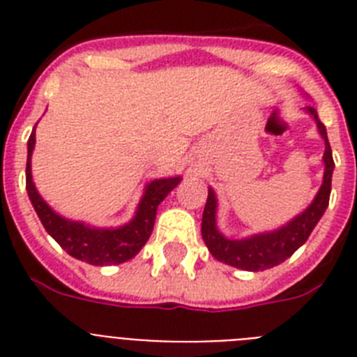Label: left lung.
Wrapping results in <instances>:
<instances>
[{
	"mask_svg": "<svg viewBox=\"0 0 357 357\" xmlns=\"http://www.w3.org/2000/svg\"><path fill=\"white\" fill-rule=\"evenodd\" d=\"M307 113L313 114L317 120V128L321 131L322 139L326 142V150H324V181L315 196V200L302 215L291 220L287 226L271 231V234L254 235V237L241 238V241H231L220 235L215 222V213H217V198L213 189H209L207 195V204L204 209V217H202V237L204 243L213 254L222 263H228L231 266L243 268V271H266L272 266L280 265L283 261L291 257L302 244L307 241L317 222L321 220L324 215L330 202V190H332V172H333V157L332 148L328 142V135L324 123L317 116L315 107H307Z\"/></svg>",
	"mask_w": 357,
	"mask_h": 357,
	"instance_id": "obj_1",
	"label": "left lung"
}]
</instances>
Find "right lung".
<instances>
[{
    "mask_svg": "<svg viewBox=\"0 0 357 357\" xmlns=\"http://www.w3.org/2000/svg\"><path fill=\"white\" fill-rule=\"evenodd\" d=\"M35 148V129L27 140V167H25V189L29 200L40 218L42 226L52 235L61 248L66 250L75 259L85 261L91 265H119L139 254V250L150 238L155 224L157 206L161 204L170 190L181 181V178L155 179L146 187V192L139 204L137 215L129 224L116 229L89 228L83 222H72L59 217L52 207L42 200L36 192L31 178V153Z\"/></svg>",
    "mask_w": 357,
    "mask_h": 357,
    "instance_id": "add662e5",
    "label": "right lung"
}]
</instances>
